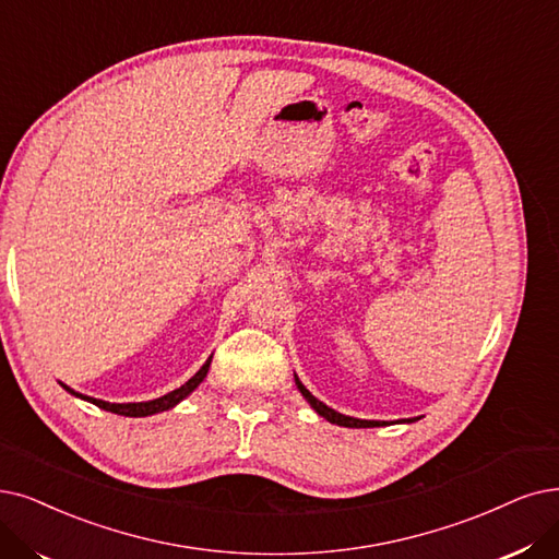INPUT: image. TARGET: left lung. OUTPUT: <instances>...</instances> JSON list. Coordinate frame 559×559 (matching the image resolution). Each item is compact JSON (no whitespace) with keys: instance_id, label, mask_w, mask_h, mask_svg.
Here are the masks:
<instances>
[{"instance_id":"obj_1","label":"left lung","mask_w":559,"mask_h":559,"mask_svg":"<svg viewBox=\"0 0 559 559\" xmlns=\"http://www.w3.org/2000/svg\"><path fill=\"white\" fill-rule=\"evenodd\" d=\"M296 385L300 390V394L307 399V404L314 408L323 419H328L330 424H340V427H348V429H369V427H383L385 421H376V419H357V417H348V415H342L337 411H332L330 406H325L323 401H319L314 394H311L302 383L300 378L296 376ZM406 421H415V419H406Z\"/></svg>"}]
</instances>
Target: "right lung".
Returning <instances> with one entry per match:
<instances>
[{"label":"right lung","instance_id":"add662e5","mask_svg":"<svg viewBox=\"0 0 559 559\" xmlns=\"http://www.w3.org/2000/svg\"><path fill=\"white\" fill-rule=\"evenodd\" d=\"M211 360H213V355H211L209 360L204 362V367L199 369V371L190 378V381H188L186 385L171 390L169 394H165V396H160V399H153V401H140V404H109V401H103V399H94V396L80 394V392L71 390L69 385H63V383H59V385H61L66 392H71L73 396L84 399V401H88V404H94V406H98V408H103V411L117 413V415H123V417H148V415H155V413H165V411H169V408H174V406L181 404V401H183L186 396H190V394L199 388V383H202L204 378H206L209 367H211Z\"/></svg>","mask_w":559,"mask_h":559}]
</instances>
